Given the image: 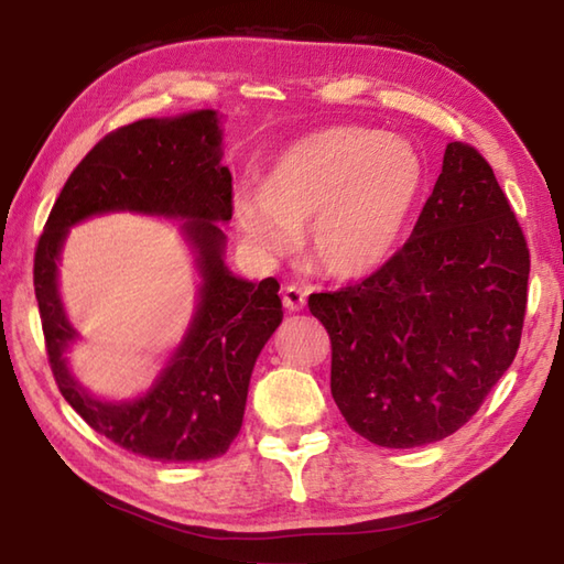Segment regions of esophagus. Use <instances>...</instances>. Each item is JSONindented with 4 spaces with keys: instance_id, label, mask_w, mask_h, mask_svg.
<instances>
[{
    "instance_id": "1",
    "label": "esophagus",
    "mask_w": 564,
    "mask_h": 564,
    "mask_svg": "<svg viewBox=\"0 0 564 564\" xmlns=\"http://www.w3.org/2000/svg\"><path fill=\"white\" fill-rule=\"evenodd\" d=\"M282 302H284L286 308H290V312H299V308L306 306V292L296 284H286L284 294H282Z\"/></svg>"
}]
</instances>
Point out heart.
Wrapping results in <instances>:
<instances>
[{"instance_id":"obj_1","label":"heart","mask_w":564,"mask_h":564,"mask_svg":"<svg viewBox=\"0 0 564 564\" xmlns=\"http://www.w3.org/2000/svg\"><path fill=\"white\" fill-rule=\"evenodd\" d=\"M423 182L426 167L404 138L343 126L286 148L262 187H238L234 221L262 256L290 252L306 226L308 256L321 270L365 278L394 256Z\"/></svg>"}]
</instances>
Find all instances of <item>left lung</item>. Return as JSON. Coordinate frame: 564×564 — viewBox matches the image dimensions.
I'll return each mask as SVG.
<instances>
[{
  "label": "left lung",
  "instance_id": "1",
  "mask_svg": "<svg viewBox=\"0 0 564 564\" xmlns=\"http://www.w3.org/2000/svg\"><path fill=\"white\" fill-rule=\"evenodd\" d=\"M528 272L525 236L491 165L469 143H447L406 243L362 282L308 296L348 426L382 447L465 426L519 350Z\"/></svg>",
  "mask_w": 564,
  "mask_h": 564
}]
</instances>
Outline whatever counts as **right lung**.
Listing matches in <instances>:
<instances>
[{"mask_svg":"<svg viewBox=\"0 0 564 564\" xmlns=\"http://www.w3.org/2000/svg\"><path fill=\"white\" fill-rule=\"evenodd\" d=\"M234 177L221 165V126L202 109L177 119H141L107 133L67 177L33 258L45 352L67 404L91 429L135 455L194 463L224 455L243 423L252 367L282 321L280 282L234 278L224 265L221 224L234 214ZM143 210L187 217L203 274L200 306L186 340L148 395L101 402L66 370L76 337L56 294V258L66 228L87 215Z\"/></svg>","mask_w":564,"mask_h":564,"instance_id":"1","label":"right lung"}]
</instances>
